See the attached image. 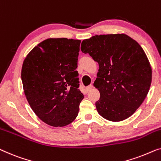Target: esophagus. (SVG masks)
I'll return each mask as SVG.
<instances>
[{
  "mask_svg": "<svg viewBox=\"0 0 161 161\" xmlns=\"http://www.w3.org/2000/svg\"><path fill=\"white\" fill-rule=\"evenodd\" d=\"M92 88H93V86L92 85H89V86H86V92H89L91 89H92Z\"/></svg>",
  "mask_w": 161,
  "mask_h": 161,
  "instance_id": "34e87169",
  "label": "esophagus"
}]
</instances>
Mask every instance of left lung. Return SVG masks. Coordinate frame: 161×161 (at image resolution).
I'll return each instance as SVG.
<instances>
[{
	"label": "left lung",
	"instance_id": "obj_1",
	"mask_svg": "<svg viewBox=\"0 0 161 161\" xmlns=\"http://www.w3.org/2000/svg\"><path fill=\"white\" fill-rule=\"evenodd\" d=\"M81 51L99 66L94 85L100 92L96 108L111 121L130 117L148 94L152 69L142 48L125 34L100 35L84 40Z\"/></svg>",
	"mask_w": 161,
	"mask_h": 161
}]
</instances>
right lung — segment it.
<instances>
[{
  "mask_svg": "<svg viewBox=\"0 0 161 161\" xmlns=\"http://www.w3.org/2000/svg\"><path fill=\"white\" fill-rule=\"evenodd\" d=\"M80 40L48 38L32 48L22 64L27 102L48 125L62 127L75 119L83 94L79 89Z\"/></svg>",
  "mask_w": 161,
  "mask_h": 161,
  "instance_id": "obj_1",
  "label": "right lung"
}]
</instances>
